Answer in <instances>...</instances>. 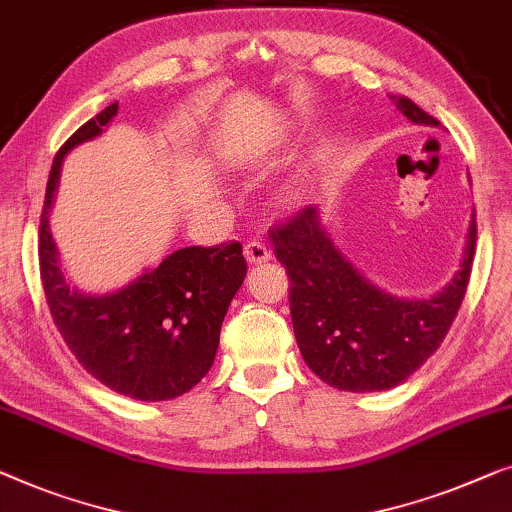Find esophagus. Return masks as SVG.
Listing matches in <instances>:
<instances>
[{
  "instance_id": "esophagus-1",
  "label": "esophagus",
  "mask_w": 512,
  "mask_h": 512,
  "mask_svg": "<svg viewBox=\"0 0 512 512\" xmlns=\"http://www.w3.org/2000/svg\"><path fill=\"white\" fill-rule=\"evenodd\" d=\"M244 258H247L249 265H261V263H268L272 254L263 242H247L244 244Z\"/></svg>"
}]
</instances>
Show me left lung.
Segmentation results:
<instances>
[{
  "label": "left lung",
  "instance_id": "obj_1",
  "mask_svg": "<svg viewBox=\"0 0 512 512\" xmlns=\"http://www.w3.org/2000/svg\"><path fill=\"white\" fill-rule=\"evenodd\" d=\"M413 124L439 127L406 96H390ZM274 256L291 279V318L300 353L318 379L337 390H390L441 346L462 305L476 254L471 217L462 263L429 298H397L369 281L335 247L318 207L272 231Z\"/></svg>",
  "mask_w": 512,
  "mask_h": 512
}]
</instances>
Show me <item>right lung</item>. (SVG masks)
Masks as SVG:
<instances>
[{"label": "right lung", "mask_w": 512, "mask_h": 512, "mask_svg": "<svg viewBox=\"0 0 512 512\" xmlns=\"http://www.w3.org/2000/svg\"><path fill=\"white\" fill-rule=\"evenodd\" d=\"M115 115L117 103H110L85 122L59 147L50 168L39 226L43 293L59 335L96 381L140 402H164L189 392L210 372L247 261L240 242L184 247L117 291L85 293L71 286L50 233L59 173L66 154L99 138Z\"/></svg>", "instance_id": "add662e5"}]
</instances>
